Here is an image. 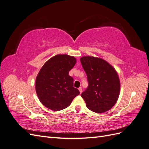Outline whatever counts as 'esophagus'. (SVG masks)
<instances>
[{
    "label": "esophagus",
    "instance_id": "1",
    "mask_svg": "<svg viewBox=\"0 0 149 149\" xmlns=\"http://www.w3.org/2000/svg\"><path fill=\"white\" fill-rule=\"evenodd\" d=\"M78 89H79V93H80V94L82 93V91H83V89H82V88L81 87H80V88H78Z\"/></svg>",
    "mask_w": 149,
    "mask_h": 149
}]
</instances>
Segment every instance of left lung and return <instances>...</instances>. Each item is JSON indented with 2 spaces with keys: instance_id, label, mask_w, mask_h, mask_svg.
Returning <instances> with one entry per match:
<instances>
[{
  "instance_id": "obj_1",
  "label": "left lung",
  "mask_w": 149,
  "mask_h": 149,
  "mask_svg": "<svg viewBox=\"0 0 149 149\" xmlns=\"http://www.w3.org/2000/svg\"><path fill=\"white\" fill-rule=\"evenodd\" d=\"M81 63L88 76V87L81 96L89 110L102 113L110 110L118 101L120 80L114 68L100 58L84 56Z\"/></svg>"
}]
</instances>
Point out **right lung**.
Wrapping results in <instances>:
<instances>
[{
  "label": "right lung",
  "mask_w": 149,
  "mask_h": 149,
  "mask_svg": "<svg viewBox=\"0 0 149 149\" xmlns=\"http://www.w3.org/2000/svg\"><path fill=\"white\" fill-rule=\"evenodd\" d=\"M76 63L74 56L59 54L43 65L35 81L36 93L43 106L54 111H60L79 95V90L73 87V78L69 75Z\"/></svg>",
  "instance_id": "1"
}]
</instances>
